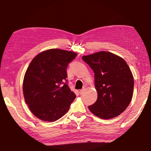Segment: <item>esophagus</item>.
I'll return each mask as SVG.
<instances>
[{"label":"esophagus","instance_id":"34e87169","mask_svg":"<svg viewBox=\"0 0 151 151\" xmlns=\"http://www.w3.org/2000/svg\"><path fill=\"white\" fill-rule=\"evenodd\" d=\"M84 91H85V88H83V89H81V90L79 91V94H83V93H84Z\"/></svg>","mask_w":151,"mask_h":151}]
</instances>
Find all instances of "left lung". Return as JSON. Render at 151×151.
I'll return each mask as SVG.
<instances>
[{"label": "left lung", "mask_w": 151, "mask_h": 151, "mask_svg": "<svg viewBox=\"0 0 151 151\" xmlns=\"http://www.w3.org/2000/svg\"><path fill=\"white\" fill-rule=\"evenodd\" d=\"M83 60L94 73L97 100L88 106L94 115L103 119L116 117L131 103L134 79L127 63L121 57L106 51L83 56Z\"/></svg>", "instance_id": "1"}]
</instances>
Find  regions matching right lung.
Listing matches in <instances>:
<instances>
[{"label": "right lung", "instance_id": "right-lung-1", "mask_svg": "<svg viewBox=\"0 0 151 151\" xmlns=\"http://www.w3.org/2000/svg\"><path fill=\"white\" fill-rule=\"evenodd\" d=\"M76 57L71 51L49 49L33 58L23 81L24 100L33 114L53 122L68 111L76 94L68 86V63Z\"/></svg>", "mask_w": 151, "mask_h": 151}]
</instances>
